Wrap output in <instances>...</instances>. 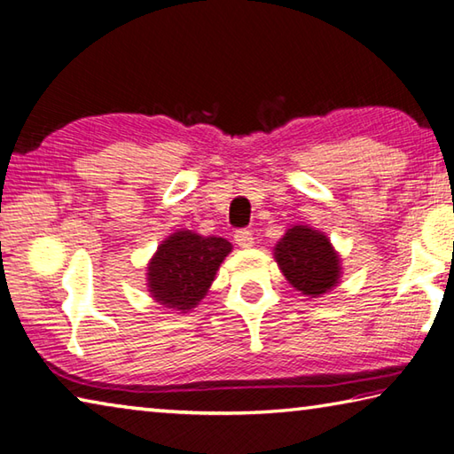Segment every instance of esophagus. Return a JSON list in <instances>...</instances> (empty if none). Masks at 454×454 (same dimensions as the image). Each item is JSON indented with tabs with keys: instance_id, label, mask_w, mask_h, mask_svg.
<instances>
[{
	"instance_id": "34e87169",
	"label": "esophagus",
	"mask_w": 454,
	"mask_h": 454,
	"mask_svg": "<svg viewBox=\"0 0 454 454\" xmlns=\"http://www.w3.org/2000/svg\"><path fill=\"white\" fill-rule=\"evenodd\" d=\"M234 242L240 248H252L254 246V234H252V230H238L234 234Z\"/></svg>"
}]
</instances>
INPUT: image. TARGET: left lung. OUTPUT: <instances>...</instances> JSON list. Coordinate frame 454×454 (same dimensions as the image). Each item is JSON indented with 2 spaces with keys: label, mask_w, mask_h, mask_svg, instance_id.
Masks as SVG:
<instances>
[{
  "label": "left lung",
  "mask_w": 454,
  "mask_h": 454,
  "mask_svg": "<svg viewBox=\"0 0 454 454\" xmlns=\"http://www.w3.org/2000/svg\"><path fill=\"white\" fill-rule=\"evenodd\" d=\"M282 274L298 292L317 298L340 278V256L326 234L310 226H292L274 248Z\"/></svg>",
  "instance_id": "1"
}]
</instances>
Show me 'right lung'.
I'll use <instances>...</instances> for the list:
<instances>
[{
    "label": "right lung",
    "instance_id": "obj_1",
    "mask_svg": "<svg viewBox=\"0 0 454 454\" xmlns=\"http://www.w3.org/2000/svg\"><path fill=\"white\" fill-rule=\"evenodd\" d=\"M232 244L218 236L178 230L158 246L148 264V292L166 309L188 312L202 301Z\"/></svg>",
    "mask_w": 454,
    "mask_h": 454
}]
</instances>
